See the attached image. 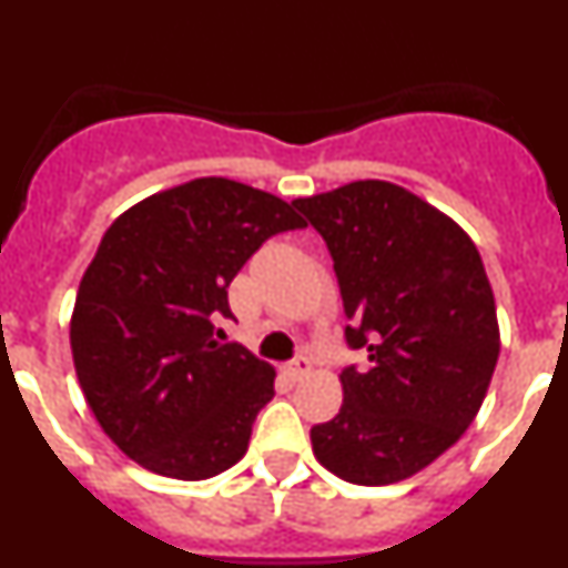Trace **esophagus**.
Here are the masks:
<instances>
[{
	"mask_svg": "<svg viewBox=\"0 0 568 568\" xmlns=\"http://www.w3.org/2000/svg\"><path fill=\"white\" fill-rule=\"evenodd\" d=\"M310 369H313V361H310L307 355H298V358H293L287 366H284V373H287L293 381L307 378Z\"/></svg>",
	"mask_w": 568,
	"mask_h": 568,
	"instance_id": "1",
	"label": "esophagus"
}]
</instances>
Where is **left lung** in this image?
<instances>
[{"mask_svg": "<svg viewBox=\"0 0 568 568\" xmlns=\"http://www.w3.org/2000/svg\"><path fill=\"white\" fill-rule=\"evenodd\" d=\"M327 241L349 349L344 404L310 429L321 466L358 486L409 478L475 420L498 364L495 295L458 224L398 184L366 179L295 199Z\"/></svg>", "mask_w": 568, "mask_h": 568, "instance_id": "1", "label": "left lung"}]
</instances>
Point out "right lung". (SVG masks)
Here are the masks:
<instances>
[{
	"instance_id": "obj_1",
	"label": "right lung",
	"mask_w": 568,
	"mask_h": 568,
	"mask_svg": "<svg viewBox=\"0 0 568 568\" xmlns=\"http://www.w3.org/2000/svg\"><path fill=\"white\" fill-rule=\"evenodd\" d=\"M307 227L278 195L195 179L110 224L79 284L70 349L99 426L128 458L204 480L244 458L273 366L224 344L227 287L275 233Z\"/></svg>"
}]
</instances>
